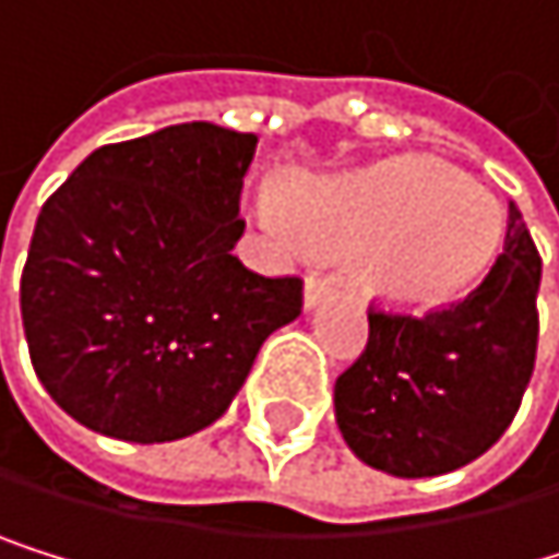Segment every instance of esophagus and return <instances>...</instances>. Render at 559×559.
Masks as SVG:
<instances>
[{
    "mask_svg": "<svg viewBox=\"0 0 559 559\" xmlns=\"http://www.w3.org/2000/svg\"><path fill=\"white\" fill-rule=\"evenodd\" d=\"M329 295H332V285L329 282H321V277H308V282H305V295H301L305 311H314L318 305H325Z\"/></svg>",
    "mask_w": 559,
    "mask_h": 559,
    "instance_id": "obj_1",
    "label": "esophagus"
}]
</instances>
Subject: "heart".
I'll return each mask as SVG.
<instances>
[{"label": "heart", "instance_id": "1", "mask_svg": "<svg viewBox=\"0 0 559 559\" xmlns=\"http://www.w3.org/2000/svg\"><path fill=\"white\" fill-rule=\"evenodd\" d=\"M254 214L311 254H358L361 285L395 308H432L469 288L503 234L483 183L416 157L308 180L288 204L261 194Z\"/></svg>", "mask_w": 559, "mask_h": 559}]
</instances>
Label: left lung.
<instances>
[{"mask_svg": "<svg viewBox=\"0 0 559 559\" xmlns=\"http://www.w3.org/2000/svg\"><path fill=\"white\" fill-rule=\"evenodd\" d=\"M536 292L540 254L510 204L503 254L456 308L369 314V345L335 382V423L355 460L399 479L479 460L533 376Z\"/></svg>", "mask_w": 559, "mask_h": 559, "instance_id": "8db88e82", "label": "left lung"}]
</instances>
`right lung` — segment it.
Wrapping results in <instances>:
<instances>
[{
  "instance_id": "right-lung-1",
  "label": "right lung",
  "mask_w": 559,
  "mask_h": 559,
  "mask_svg": "<svg viewBox=\"0 0 559 559\" xmlns=\"http://www.w3.org/2000/svg\"><path fill=\"white\" fill-rule=\"evenodd\" d=\"M254 146L204 120L164 127L93 150L43 204L19 308L43 389L80 426L143 445L207 429L301 314L298 277L230 254Z\"/></svg>"
}]
</instances>
